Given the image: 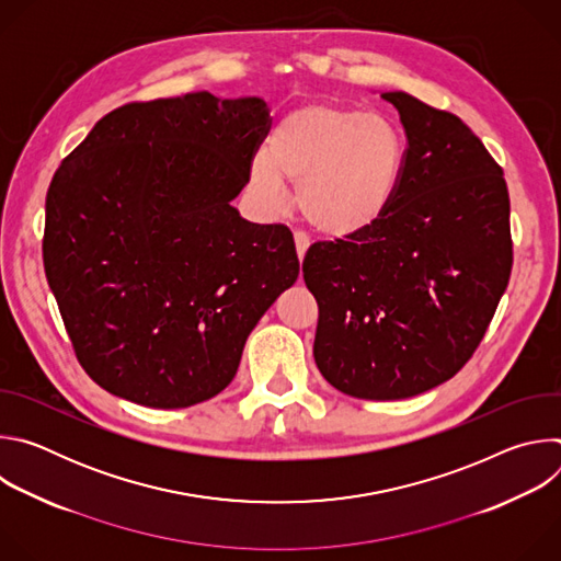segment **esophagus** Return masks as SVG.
Listing matches in <instances>:
<instances>
[{
  "label": "esophagus",
  "mask_w": 561,
  "mask_h": 561,
  "mask_svg": "<svg viewBox=\"0 0 561 561\" xmlns=\"http://www.w3.org/2000/svg\"><path fill=\"white\" fill-rule=\"evenodd\" d=\"M308 247H310V239H308V234H306V232H301V230H295V249H297V257H299V262L304 260V255H306Z\"/></svg>",
  "instance_id": "1"
}]
</instances>
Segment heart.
Wrapping results in <instances>:
<instances>
[{
	"label": "heart",
	"mask_w": 561,
	"mask_h": 561,
	"mask_svg": "<svg viewBox=\"0 0 561 561\" xmlns=\"http://www.w3.org/2000/svg\"><path fill=\"white\" fill-rule=\"evenodd\" d=\"M404 144L381 115L331 104L288 113L257 154L251 182L271 204L297 184V204L310 226L327 234H351L375 224L402 175Z\"/></svg>",
	"instance_id": "heart-1"
}]
</instances>
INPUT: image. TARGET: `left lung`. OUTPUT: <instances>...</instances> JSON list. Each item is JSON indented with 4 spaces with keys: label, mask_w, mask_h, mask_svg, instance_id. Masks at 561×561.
I'll return each instance as SVG.
<instances>
[{
    "label": "left lung",
    "mask_w": 561,
    "mask_h": 561,
    "mask_svg": "<svg viewBox=\"0 0 561 561\" xmlns=\"http://www.w3.org/2000/svg\"><path fill=\"white\" fill-rule=\"evenodd\" d=\"M407 133L383 215L308 249L319 306L314 364L359 399H407L461 370L491 324L513 268L504 171L453 113L392 91Z\"/></svg>",
    "instance_id": "8db88e82"
}]
</instances>
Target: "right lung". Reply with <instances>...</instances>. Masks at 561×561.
<instances>
[{"instance_id":"add662e5","label":"right lung","mask_w":561,"mask_h":561,"mask_svg":"<svg viewBox=\"0 0 561 561\" xmlns=\"http://www.w3.org/2000/svg\"><path fill=\"white\" fill-rule=\"evenodd\" d=\"M268 130L262 98L133 102L53 175L46 279L79 364L111 394L148 409L206 402L295 284L293 232L230 204Z\"/></svg>"}]
</instances>
